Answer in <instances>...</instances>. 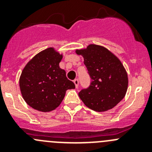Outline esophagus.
Masks as SVG:
<instances>
[{
	"instance_id": "1",
	"label": "esophagus",
	"mask_w": 152,
	"mask_h": 152,
	"mask_svg": "<svg viewBox=\"0 0 152 152\" xmlns=\"http://www.w3.org/2000/svg\"><path fill=\"white\" fill-rule=\"evenodd\" d=\"M73 82H74L75 86H76V88H77L78 86H79V80L76 79H74V81H73Z\"/></svg>"
}]
</instances>
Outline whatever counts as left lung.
<instances>
[{"mask_svg": "<svg viewBox=\"0 0 152 152\" xmlns=\"http://www.w3.org/2000/svg\"><path fill=\"white\" fill-rule=\"evenodd\" d=\"M76 53L83 56L92 80L87 88L79 93L81 100L96 112L115 107L124 98L128 87V76L121 62L108 49L94 44L76 50Z\"/></svg>", "mask_w": 152, "mask_h": 152, "instance_id": "obj_1", "label": "left lung"}]
</instances>
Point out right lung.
Segmentation results:
<instances>
[{"mask_svg": "<svg viewBox=\"0 0 152 152\" xmlns=\"http://www.w3.org/2000/svg\"><path fill=\"white\" fill-rule=\"evenodd\" d=\"M62 55L48 48L35 55L20 77V88L27 104L38 111L50 112L58 107L66 90L74 89L66 72L59 67Z\"/></svg>", "mask_w": 152, "mask_h": 152, "instance_id": "obj_1", "label": "right lung"}]
</instances>
